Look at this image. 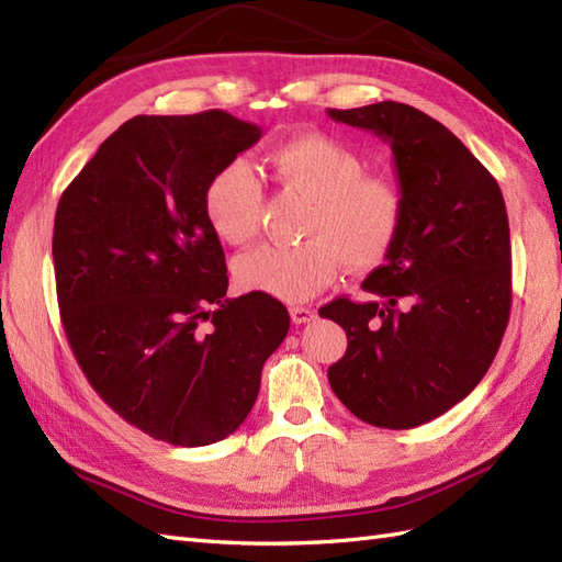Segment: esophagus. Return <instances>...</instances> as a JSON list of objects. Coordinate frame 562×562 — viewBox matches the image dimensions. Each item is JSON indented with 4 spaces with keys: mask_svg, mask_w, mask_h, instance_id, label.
Segmentation results:
<instances>
[{
    "mask_svg": "<svg viewBox=\"0 0 562 562\" xmlns=\"http://www.w3.org/2000/svg\"><path fill=\"white\" fill-rule=\"evenodd\" d=\"M290 316H292L296 326H302V324H308V321H314L316 312H314V308H308V306H292Z\"/></svg>",
    "mask_w": 562,
    "mask_h": 562,
    "instance_id": "obj_1",
    "label": "esophagus"
}]
</instances>
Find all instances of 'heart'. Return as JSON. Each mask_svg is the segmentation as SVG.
Masks as SVG:
<instances>
[{
	"instance_id": "obj_1",
	"label": "heart",
	"mask_w": 562,
	"mask_h": 562,
	"mask_svg": "<svg viewBox=\"0 0 562 562\" xmlns=\"http://www.w3.org/2000/svg\"><path fill=\"white\" fill-rule=\"evenodd\" d=\"M274 181L312 200L300 246H258L236 260L241 288L282 302H304L336 280L340 266L364 272L381 266L396 246L405 214L401 186L369 173L345 142L304 133L284 139L268 157ZM205 220L224 244L244 246L260 229L262 188L246 161H229L202 195Z\"/></svg>"
}]
</instances>
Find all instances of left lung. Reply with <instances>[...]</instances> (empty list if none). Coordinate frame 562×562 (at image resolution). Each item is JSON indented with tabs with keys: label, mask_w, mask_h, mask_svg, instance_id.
I'll return each mask as SVG.
<instances>
[{
	"label": "left lung",
	"mask_w": 562,
	"mask_h": 562,
	"mask_svg": "<svg viewBox=\"0 0 562 562\" xmlns=\"http://www.w3.org/2000/svg\"><path fill=\"white\" fill-rule=\"evenodd\" d=\"M328 115L386 142L405 198L396 246L362 282L369 300L340 296L318 308L348 333L328 381L360 420L411 429L469 396L503 342L512 306L505 198L463 142L413 105Z\"/></svg>",
	"instance_id": "left-lung-1"
}]
</instances>
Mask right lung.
Here are the masks:
<instances>
[{"label": "right lung", "mask_w": 562, "mask_h": 562, "mask_svg": "<svg viewBox=\"0 0 562 562\" xmlns=\"http://www.w3.org/2000/svg\"><path fill=\"white\" fill-rule=\"evenodd\" d=\"M260 135L226 111L135 115L55 212L57 304L81 372L123 420L176 447L236 432L290 330L266 292L226 300L202 210L210 178Z\"/></svg>", "instance_id": "obj_1"}]
</instances>
